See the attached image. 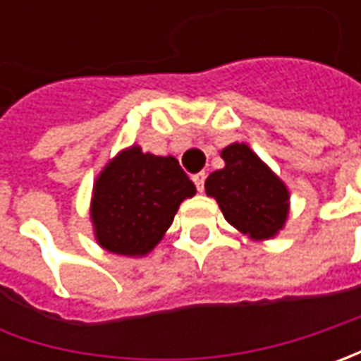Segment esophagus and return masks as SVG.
Here are the masks:
<instances>
[{"label":"esophagus","instance_id":"34e87169","mask_svg":"<svg viewBox=\"0 0 361 361\" xmlns=\"http://www.w3.org/2000/svg\"><path fill=\"white\" fill-rule=\"evenodd\" d=\"M204 178H207V174L204 173L192 174V183H195V187H197L199 192H202V188H204Z\"/></svg>","mask_w":361,"mask_h":361}]
</instances>
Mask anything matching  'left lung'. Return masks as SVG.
<instances>
[{
    "instance_id": "8db88e82",
    "label": "left lung",
    "mask_w": 361,
    "mask_h": 361,
    "mask_svg": "<svg viewBox=\"0 0 361 361\" xmlns=\"http://www.w3.org/2000/svg\"><path fill=\"white\" fill-rule=\"evenodd\" d=\"M225 166L209 174L204 188L225 219L253 241L273 239L289 215V190L245 142L221 150Z\"/></svg>"
}]
</instances>
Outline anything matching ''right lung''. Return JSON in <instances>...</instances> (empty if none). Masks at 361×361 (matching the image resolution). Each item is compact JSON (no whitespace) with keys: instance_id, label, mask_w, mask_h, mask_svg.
<instances>
[{"instance_id":"right-lung-1","label":"right lung","mask_w":361,"mask_h":361,"mask_svg":"<svg viewBox=\"0 0 361 361\" xmlns=\"http://www.w3.org/2000/svg\"><path fill=\"white\" fill-rule=\"evenodd\" d=\"M195 192L174 157L130 146L110 160L94 183L90 219L96 241L116 255H146L173 225L180 202Z\"/></svg>"}]
</instances>
